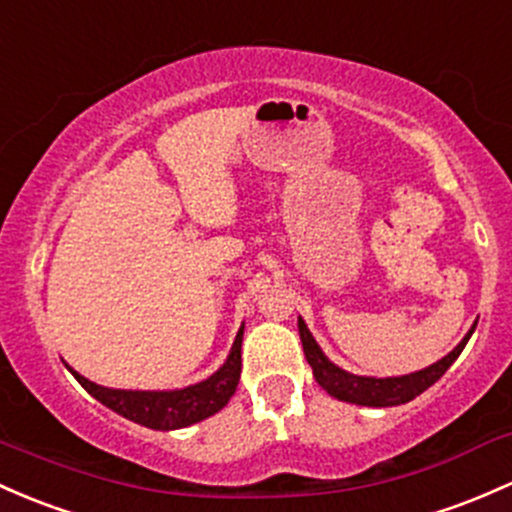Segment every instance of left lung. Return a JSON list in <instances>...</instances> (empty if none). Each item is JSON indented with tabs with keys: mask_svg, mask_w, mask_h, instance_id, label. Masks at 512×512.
I'll return each mask as SVG.
<instances>
[{
	"mask_svg": "<svg viewBox=\"0 0 512 512\" xmlns=\"http://www.w3.org/2000/svg\"><path fill=\"white\" fill-rule=\"evenodd\" d=\"M302 349H305L307 364L312 366V373H315V381L327 390L332 398L344 400V403L354 405H368V408H393V405L410 403L412 398L427 390L432 383H437L439 378L444 376L449 366L454 364L456 356L464 351L466 342L474 334L476 324L469 329L464 339L454 346V351H449L442 361L437 364L422 368V371L408 373V376H395V378H371V376H354V373L344 371V368L334 366L327 356L322 354L320 344L315 342V337L310 334L307 324L298 320Z\"/></svg>",
	"mask_w": 512,
	"mask_h": 512,
	"instance_id": "8db88e82",
	"label": "left lung"
}]
</instances>
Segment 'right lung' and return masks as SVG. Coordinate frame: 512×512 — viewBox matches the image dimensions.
Here are the masks:
<instances>
[{
  "label": "right lung",
  "instance_id": "right-lung-1",
  "mask_svg": "<svg viewBox=\"0 0 512 512\" xmlns=\"http://www.w3.org/2000/svg\"><path fill=\"white\" fill-rule=\"evenodd\" d=\"M241 337H244V327L236 334L232 351L217 373H212L207 381L180 390H114L97 386L70 366L68 368L92 398L100 400L109 410L119 412L126 420L139 422L151 430H180V427L205 420L229 403L241 376Z\"/></svg>",
  "mask_w": 512,
  "mask_h": 512
}]
</instances>
